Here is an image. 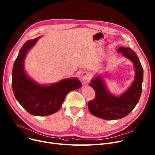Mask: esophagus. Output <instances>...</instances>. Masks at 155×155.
<instances>
[{
	"mask_svg": "<svg viewBox=\"0 0 155 155\" xmlns=\"http://www.w3.org/2000/svg\"><path fill=\"white\" fill-rule=\"evenodd\" d=\"M90 74L89 72L85 71H84L83 73L81 74V79L83 81H85V80H89L90 78Z\"/></svg>",
	"mask_w": 155,
	"mask_h": 155,
	"instance_id": "esophagus-1",
	"label": "esophagus"
}]
</instances>
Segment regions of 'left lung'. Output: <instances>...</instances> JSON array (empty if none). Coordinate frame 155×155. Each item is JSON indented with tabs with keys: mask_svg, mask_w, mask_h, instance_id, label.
Returning a JSON list of instances; mask_svg holds the SVG:
<instances>
[{
	"mask_svg": "<svg viewBox=\"0 0 155 155\" xmlns=\"http://www.w3.org/2000/svg\"><path fill=\"white\" fill-rule=\"evenodd\" d=\"M118 52H121L133 63L135 81L119 97L109 94L100 77H96L91 81L90 86L95 91V98L88 101V110L93 115L104 120H116L127 116L138 104L142 91L143 70L137 54L128 47H120Z\"/></svg>",
	"mask_w": 155,
	"mask_h": 155,
	"instance_id": "obj_1",
	"label": "left lung"
}]
</instances>
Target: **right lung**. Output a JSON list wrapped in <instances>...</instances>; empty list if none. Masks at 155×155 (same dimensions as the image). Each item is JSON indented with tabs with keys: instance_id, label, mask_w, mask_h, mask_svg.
<instances>
[{
	"instance_id": "obj_1",
	"label": "right lung",
	"mask_w": 155,
	"mask_h": 155,
	"mask_svg": "<svg viewBox=\"0 0 155 155\" xmlns=\"http://www.w3.org/2000/svg\"><path fill=\"white\" fill-rule=\"evenodd\" d=\"M38 38L27 41L20 48L13 67L12 87L15 98L30 114L47 116L58 111L68 93L79 88L81 83L77 78H69L42 86L28 78L24 70V60Z\"/></svg>"
}]
</instances>
